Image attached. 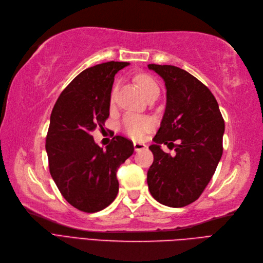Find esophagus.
Instances as JSON below:
<instances>
[{
    "label": "esophagus",
    "instance_id": "esophagus-1",
    "mask_svg": "<svg viewBox=\"0 0 263 263\" xmlns=\"http://www.w3.org/2000/svg\"><path fill=\"white\" fill-rule=\"evenodd\" d=\"M133 146H134V151L135 152H139V151H142L146 147L145 144H142V143H138V142H134L133 143Z\"/></svg>",
    "mask_w": 263,
    "mask_h": 263
}]
</instances>
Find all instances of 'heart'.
<instances>
[{"label":"heart","mask_w":263,"mask_h":263,"mask_svg":"<svg viewBox=\"0 0 263 263\" xmlns=\"http://www.w3.org/2000/svg\"><path fill=\"white\" fill-rule=\"evenodd\" d=\"M137 82L140 85L143 94L145 95V97L149 95L152 91L158 90L157 84L153 79L149 78L148 75H145V74L139 75L137 78ZM112 99H114V95H112ZM152 125H153V123H152V121L148 119V118L137 116V115H126L121 122L122 130L128 134L130 138L135 140L141 139L143 137V134L152 128Z\"/></svg>","instance_id":"b5f03b06"}]
</instances>
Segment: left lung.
Instances as JSON below:
<instances>
[{
  "mask_svg": "<svg viewBox=\"0 0 263 263\" xmlns=\"http://www.w3.org/2000/svg\"><path fill=\"white\" fill-rule=\"evenodd\" d=\"M147 67L164 80L167 90L163 120L149 146L154 162L148 189L162 204L182 208L196 201L213 177L223 154L225 123L215 97L193 75L174 65ZM176 139L181 144L174 157L160 148Z\"/></svg>",
  "mask_w": 263,
  "mask_h": 263,
  "instance_id": "left-lung-1",
  "label": "left lung"
}]
</instances>
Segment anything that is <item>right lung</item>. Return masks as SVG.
<instances>
[{"label": "right lung", "instance_id": "1", "mask_svg": "<svg viewBox=\"0 0 263 263\" xmlns=\"http://www.w3.org/2000/svg\"><path fill=\"white\" fill-rule=\"evenodd\" d=\"M128 65L110 61L84 70L61 92L50 117V174L63 198L86 213L112 203L119 191L118 168L134 152L133 143L120 135L106 149L90 135L108 119L115 75Z\"/></svg>", "mask_w": 263, "mask_h": 263}]
</instances>
